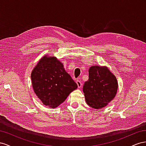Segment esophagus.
<instances>
[{
    "label": "esophagus",
    "mask_w": 146,
    "mask_h": 146,
    "mask_svg": "<svg viewBox=\"0 0 146 146\" xmlns=\"http://www.w3.org/2000/svg\"><path fill=\"white\" fill-rule=\"evenodd\" d=\"M76 84H77V85H78V87H79V88H80V87L82 86V83H81V82L80 80H77V81H76Z\"/></svg>",
    "instance_id": "esophagus-1"
}]
</instances>
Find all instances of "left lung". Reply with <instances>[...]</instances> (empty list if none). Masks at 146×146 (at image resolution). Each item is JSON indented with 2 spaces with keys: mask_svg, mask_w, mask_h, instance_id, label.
Instances as JSON below:
<instances>
[{
  "mask_svg": "<svg viewBox=\"0 0 146 146\" xmlns=\"http://www.w3.org/2000/svg\"><path fill=\"white\" fill-rule=\"evenodd\" d=\"M118 88L117 79L107 67L92 66L89 70V80L84 82V93L87 105L101 109L113 99Z\"/></svg>",
  "mask_w": 146,
  "mask_h": 146,
  "instance_id": "left-lung-1",
  "label": "left lung"
}]
</instances>
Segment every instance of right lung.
Wrapping results in <instances>:
<instances>
[{"label": "right lung", "instance_id": "1", "mask_svg": "<svg viewBox=\"0 0 146 146\" xmlns=\"http://www.w3.org/2000/svg\"><path fill=\"white\" fill-rule=\"evenodd\" d=\"M31 79L36 96L44 105L51 108L63 103L78 87L64 65L54 57L41 58L32 70Z\"/></svg>", "mask_w": 146, "mask_h": 146}]
</instances>
